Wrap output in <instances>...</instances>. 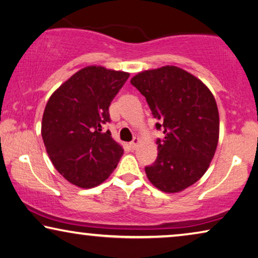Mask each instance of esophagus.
<instances>
[{"label":"esophagus","mask_w":258,"mask_h":258,"mask_svg":"<svg viewBox=\"0 0 258 258\" xmlns=\"http://www.w3.org/2000/svg\"><path fill=\"white\" fill-rule=\"evenodd\" d=\"M139 144H140V140H139V139H134V140L132 141V142H130V148L131 149H136L137 148V147L139 146Z\"/></svg>","instance_id":"1"}]
</instances>
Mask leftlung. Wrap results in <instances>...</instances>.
<instances>
[{
	"label": "left lung",
	"instance_id": "8db88e82",
	"mask_svg": "<svg viewBox=\"0 0 258 258\" xmlns=\"http://www.w3.org/2000/svg\"><path fill=\"white\" fill-rule=\"evenodd\" d=\"M131 84L146 97L159 120L155 163L147 178L164 193H179L209 169L219 139V112L214 94L199 78L174 65L139 72Z\"/></svg>",
	"mask_w": 258,
	"mask_h": 258
}]
</instances>
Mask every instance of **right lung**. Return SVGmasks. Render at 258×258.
<instances>
[{
	"instance_id": "add662e5",
	"label": "right lung",
	"mask_w": 258,
	"mask_h": 258,
	"mask_svg": "<svg viewBox=\"0 0 258 258\" xmlns=\"http://www.w3.org/2000/svg\"><path fill=\"white\" fill-rule=\"evenodd\" d=\"M130 73L89 65L51 94L44 108L41 136L56 170L72 185L93 188L107 180L124 154L111 132L109 105Z\"/></svg>"
}]
</instances>
